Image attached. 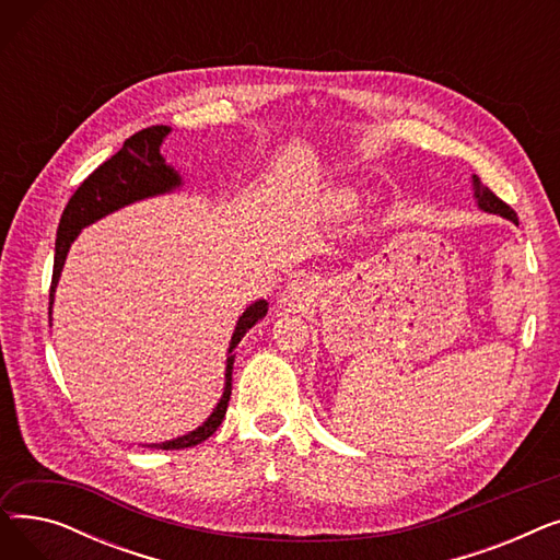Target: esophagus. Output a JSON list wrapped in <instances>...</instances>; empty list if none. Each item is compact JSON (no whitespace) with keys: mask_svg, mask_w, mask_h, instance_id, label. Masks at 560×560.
Listing matches in <instances>:
<instances>
[{"mask_svg":"<svg viewBox=\"0 0 560 560\" xmlns=\"http://www.w3.org/2000/svg\"><path fill=\"white\" fill-rule=\"evenodd\" d=\"M313 295H315L313 281H308V279H295V281H292V283L285 288L281 302L288 304V306H302V304L308 302Z\"/></svg>","mask_w":560,"mask_h":560,"instance_id":"esophagus-1","label":"esophagus"}]
</instances>
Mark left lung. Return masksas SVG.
Returning <instances> with one entry per match:
<instances>
[{"mask_svg": "<svg viewBox=\"0 0 560 560\" xmlns=\"http://www.w3.org/2000/svg\"><path fill=\"white\" fill-rule=\"evenodd\" d=\"M472 186H475V197H477V203H479L481 211L494 213V215H502V218H506V220H511V222H517V213L511 209V206H509L506 201L499 199L488 186H483L477 174L472 176Z\"/></svg>", "mask_w": 560, "mask_h": 560, "instance_id": "1", "label": "left lung"}]
</instances>
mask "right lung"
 Here are the masks:
<instances>
[{
	"instance_id": "add662e5",
	"label": "right lung",
	"mask_w": 560,
	"mask_h": 560,
	"mask_svg": "<svg viewBox=\"0 0 560 560\" xmlns=\"http://www.w3.org/2000/svg\"><path fill=\"white\" fill-rule=\"evenodd\" d=\"M170 133V127L156 125L147 127L131 138L125 140L122 150L113 154L108 161H104L88 179L77 188V192L70 197L66 211L58 222L56 233V254H54V275H51V288H49V327H51V304H54V292L58 285V277L63 272L66 256L70 252V245L79 235V231L88 224L97 222L100 218L122 209L133 201L165 195L174 188L182 186V176L174 167L165 163L161 156V142ZM268 313V302L258 300L238 317V325L229 342V357H226V372H224V393L201 427L195 431L179 435L174 440H165L161 445H150L156 450H184L195 447L203 443L206 438H211L218 427L224 420L226 406L231 399V372H233V349L238 347L243 336L256 325L260 317Z\"/></svg>"
}]
</instances>
